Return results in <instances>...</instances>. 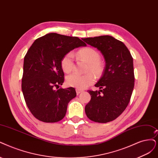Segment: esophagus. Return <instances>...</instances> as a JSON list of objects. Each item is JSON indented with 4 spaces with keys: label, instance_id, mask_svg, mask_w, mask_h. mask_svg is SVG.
I'll list each match as a JSON object with an SVG mask.
<instances>
[{
    "label": "esophagus",
    "instance_id": "esophagus-1",
    "mask_svg": "<svg viewBox=\"0 0 158 158\" xmlns=\"http://www.w3.org/2000/svg\"><path fill=\"white\" fill-rule=\"evenodd\" d=\"M76 93H77V94L78 95V94H79L80 93H81L83 92V90H80V89H76Z\"/></svg>",
    "mask_w": 158,
    "mask_h": 158
}]
</instances>
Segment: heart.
Masks as SVG:
<instances>
[{"mask_svg":"<svg viewBox=\"0 0 158 158\" xmlns=\"http://www.w3.org/2000/svg\"><path fill=\"white\" fill-rule=\"evenodd\" d=\"M77 56L89 62L87 71H92L97 76L102 75L103 71V65L100 60V55L94 48L86 47L77 51ZM62 69L66 73L71 72L74 69V55L72 52H69L64 55L61 60ZM94 74L89 72L85 74L73 73L68 75L66 78V83L68 86L75 87L78 89H84L94 83Z\"/></svg>","mask_w":158,"mask_h":158,"instance_id":"obj_1","label":"heart"}]
</instances>
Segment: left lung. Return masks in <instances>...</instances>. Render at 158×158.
I'll return each instance as SVG.
<instances>
[{"label":"left lung","mask_w":158,"mask_h":158,"mask_svg":"<svg viewBox=\"0 0 158 158\" xmlns=\"http://www.w3.org/2000/svg\"><path fill=\"white\" fill-rule=\"evenodd\" d=\"M82 40L100 51L106 63L95 85L100 90H88L91 99L85 113L92 121L107 123L118 117L130 101L135 81L133 58L123 42L108 35Z\"/></svg>","instance_id":"8db88e82"}]
</instances>
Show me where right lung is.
<instances>
[{"mask_svg":"<svg viewBox=\"0 0 158 158\" xmlns=\"http://www.w3.org/2000/svg\"><path fill=\"white\" fill-rule=\"evenodd\" d=\"M86 44L77 37L49 33L34 41L24 58L21 89L27 106L38 120H61L68 104L76 96L73 87L58 89L64 81L62 57Z\"/></svg>","mask_w":158,"mask_h":158,"instance_id":"right-lung-1","label":"right lung"}]
</instances>
